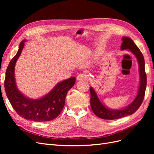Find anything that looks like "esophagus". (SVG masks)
<instances>
[{
  "label": "esophagus",
  "mask_w": 154,
  "mask_h": 154,
  "mask_svg": "<svg viewBox=\"0 0 154 154\" xmlns=\"http://www.w3.org/2000/svg\"><path fill=\"white\" fill-rule=\"evenodd\" d=\"M88 79V76L87 75H86L85 74L83 73H81L79 74L76 77V80L78 81H81V80H87Z\"/></svg>",
  "instance_id": "esophagus-1"
}]
</instances>
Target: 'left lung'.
Here are the masks:
<instances>
[{
  "label": "left lung",
  "instance_id": "left-lung-1",
  "mask_svg": "<svg viewBox=\"0 0 154 154\" xmlns=\"http://www.w3.org/2000/svg\"><path fill=\"white\" fill-rule=\"evenodd\" d=\"M122 40L123 42L121 45V49H128L130 52L136 56L137 60L139 75H140V84H139L137 94L134 101L127 107L121 110H112L107 108L101 103L95 91L93 89L92 87H91V109L93 112L97 116L104 119H116L128 115H132L141 106L144 99V94H145L146 87V74L145 69H144V64L145 63H144L143 55L131 38L127 36H123Z\"/></svg>",
  "mask_w": 154,
  "mask_h": 154
}]
</instances>
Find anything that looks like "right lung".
I'll list each match as a JSON object with an SVG mask.
<instances>
[{
  "label": "right lung",
  "instance_id": "right-lung-1",
  "mask_svg": "<svg viewBox=\"0 0 154 154\" xmlns=\"http://www.w3.org/2000/svg\"><path fill=\"white\" fill-rule=\"evenodd\" d=\"M22 40L17 54L9 63L6 72L4 88L8 98L16 112L27 120L36 122H48L57 117L63 110L69 89L73 87L76 78L72 77L58 83L48 94L39 99H31L18 91L15 78V67L24 47Z\"/></svg>",
  "mask_w": 154,
  "mask_h": 154
}]
</instances>
